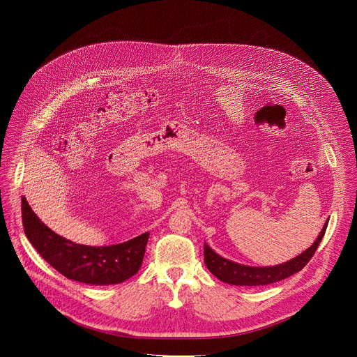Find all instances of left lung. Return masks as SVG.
<instances>
[{
    "mask_svg": "<svg viewBox=\"0 0 357 357\" xmlns=\"http://www.w3.org/2000/svg\"><path fill=\"white\" fill-rule=\"evenodd\" d=\"M328 220L326 221L323 229L320 231L316 241L312 243L309 249L303 252L301 255L273 266H248L243 264L234 262L231 259H227L221 255H217L211 248H208L207 243H204V264L207 269L221 282H225L228 284L234 286H265L271 284L279 280H283L297 272H300L314 252L317 250V246L320 245L326 228H327Z\"/></svg>",
    "mask_w": 357,
    "mask_h": 357,
    "instance_id": "8db88e82",
    "label": "left lung"
}]
</instances>
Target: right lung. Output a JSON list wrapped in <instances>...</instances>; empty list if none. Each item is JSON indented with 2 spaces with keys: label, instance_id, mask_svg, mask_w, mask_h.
<instances>
[{
  "label": "right lung",
  "instance_id": "add662e5",
  "mask_svg": "<svg viewBox=\"0 0 357 357\" xmlns=\"http://www.w3.org/2000/svg\"><path fill=\"white\" fill-rule=\"evenodd\" d=\"M22 218L26 236L36 250L67 279L107 286L128 280L142 266L150 232L112 246L78 245L51 231L22 198Z\"/></svg>",
  "mask_w": 357,
  "mask_h": 357
}]
</instances>
